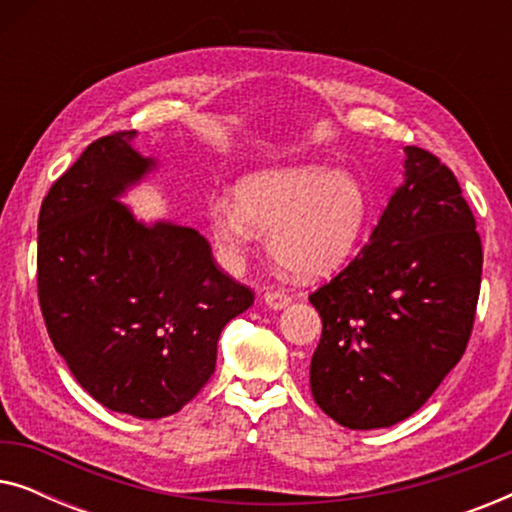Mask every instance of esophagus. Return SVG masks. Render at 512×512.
Instances as JSON below:
<instances>
[{"label":"esophagus","instance_id":"esophagus-1","mask_svg":"<svg viewBox=\"0 0 512 512\" xmlns=\"http://www.w3.org/2000/svg\"><path fill=\"white\" fill-rule=\"evenodd\" d=\"M263 303L270 307V310H284V307L291 305V298L286 296V293H279V291H268L263 296Z\"/></svg>","mask_w":512,"mask_h":512}]
</instances>
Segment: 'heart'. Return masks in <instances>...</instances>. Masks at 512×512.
<instances>
[{
  "label": "heart",
  "mask_w": 512,
  "mask_h": 512,
  "mask_svg": "<svg viewBox=\"0 0 512 512\" xmlns=\"http://www.w3.org/2000/svg\"><path fill=\"white\" fill-rule=\"evenodd\" d=\"M368 216V193L352 172L293 165L242 177L233 200H209L205 221L226 270H240L258 235L268 233V249L279 265L300 279H319L349 261Z\"/></svg>",
  "instance_id": "obj_1"
}]
</instances>
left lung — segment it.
<instances>
[{
  "instance_id": "left-lung-1",
  "label": "left lung",
  "mask_w": 512,
  "mask_h": 512,
  "mask_svg": "<svg viewBox=\"0 0 512 512\" xmlns=\"http://www.w3.org/2000/svg\"><path fill=\"white\" fill-rule=\"evenodd\" d=\"M394 188L361 254L312 293L321 340L312 396L354 431L394 426L457 366L473 328L482 247L454 174L405 146Z\"/></svg>"
}]
</instances>
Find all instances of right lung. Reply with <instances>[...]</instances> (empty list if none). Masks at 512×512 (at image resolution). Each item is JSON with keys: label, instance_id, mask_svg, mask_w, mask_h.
<instances>
[{"label": "right lung", "instance_id": "right-lung-1", "mask_svg": "<svg viewBox=\"0 0 512 512\" xmlns=\"http://www.w3.org/2000/svg\"><path fill=\"white\" fill-rule=\"evenodd\" d=\"M137 132L102 137L39 212V303L55 349L104 408L174 415L212 377L216 345L254 293L214 265L195 228L144 221L121 202L158 172Z\"/></svg>", "mask_w": 512, "mask_h": 512}]
</instances>
